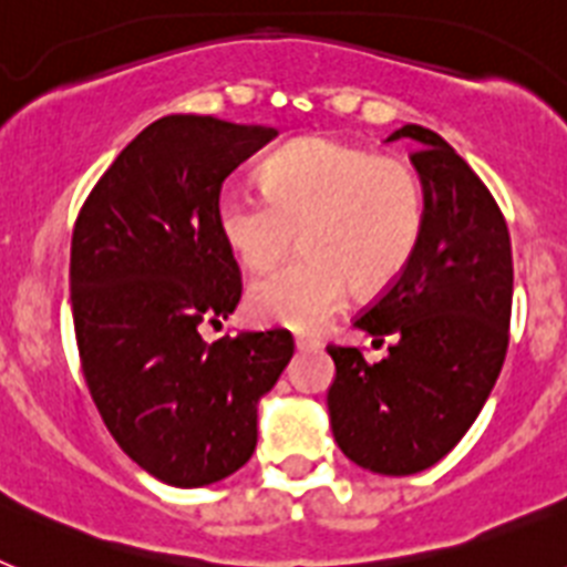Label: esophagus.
<instances>
[{
  "mask_svg": "<svg viewBox=\"0 0 567 567\" xmlns=\"http://www.w3.org/2000/svg\"><path fill=\"white\" fill-rule=\"evenodd\" d=\"M295 349H298V352H315V349H320V343L318 340H312V338H295Z\"/></svg>",
  "mask_w": 567,
  "mask_h": 567,
  "instance_id": "obj_1",
  "label": "esophagus"
}]
</instances>
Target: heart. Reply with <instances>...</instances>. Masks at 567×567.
<instances>
[{"label": "heart", "instance_id": "b5f03b06", "mask_svg": "<svg viewBox=\"0 0 567 567\" xmlns=\"http://www.w3.org/2000/svg\"><path fill=\"white\" fill-rule=\"evenodd\" d=\"M260 193L224 189L215 224L229 252L267 272L303 240L307 252L249 289V312L289 329L320 327L346 292H380L417 252L425 195L400 158L354 144L303 138L258 169Z\"/></svg>", "mask_w": 567, "mask_h": 567}]
</instances>
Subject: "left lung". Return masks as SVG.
<instances>
[{
	"label": "left lung",
	"mask_w": 567,
	"mask_h": 567,
	"mask_svg": "<svg viewBox=\"0 0 567 567\" xmlns=\"http://www.w3.org/2000/svg\"><path fill=\"white\" fill-rule=\"evenodd\" d=\"M412 138L425 224L417 252L354 327L383 343L380 363L329 346L327 392L334 443L385 477L432 468L463 440L488 400L508 349L514 264L497 202L434 130L403 124L385 142Z\"/></svg>",
	"instance_id": "1"
}]
</instances>
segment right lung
<instances>
[{
    "instance_id": "right-lung-1",
    "label": "right lung",
    "mask_w": 567,
    "mask_h": 567,
    "mask_svg": "<svg viewBox=\"0 0 567 567\" xmlns=\"http://www.w3.org/2000/svg\"><path fill=\"white\" fill-rule=\"evenodd\" d=\"M275 127L164 115L87 195L70 247L79 354L104 425L133 463L175 488L229 477L258 443V403L292 360L284 329L213 346L204 320L240 300L215 224L221 184Z\"/></svg>"
}]
</instances>
